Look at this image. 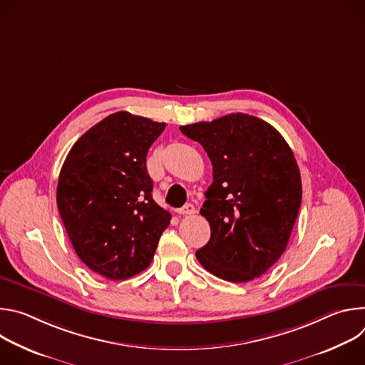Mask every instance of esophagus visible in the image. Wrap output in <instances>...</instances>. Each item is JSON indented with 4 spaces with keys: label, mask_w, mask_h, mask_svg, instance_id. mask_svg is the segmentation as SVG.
<instances>
[{
    "label": "esophagus",
    "mask_w": 365,
    "mask_h": 365,
    "mask_svg": "<svg viewBox=\"0 0 365 365\" xmlns=\"http://www.w3.org/2000/svg\"><path fill=\"white\" fill-rule=\"evenodd\" d=\"M195 206L192 205V203H186L183 207H180V210L178 211L180 215H183V217H186V215H192V214H195Z\"/></svg>",
    "instance_id": "esophagus-1"
}]
</instances>
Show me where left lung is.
I'll return each mask as SVG.
<instances>
[{"label": "left lung", "instance_id": "left-lung-1", "mask_svg": "<svg viewBox=\"0 0 365 365\" xmlns=\"http://www.w3.org/2000/svg\"><path fill=\"white\" fill-rule=\"evenodd\" d=\"M179 130L212 163L200 207L211 238L196 251L199 263L232 283L263 276L284 252L302 202L292 148L269 123L242 113Z\"/></svg>", "mask_w": 365, "mask_h": 365}]
</instances>
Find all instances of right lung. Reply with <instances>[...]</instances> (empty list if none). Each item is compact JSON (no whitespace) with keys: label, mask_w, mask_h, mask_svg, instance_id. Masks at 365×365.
<instances>
[{"label":"right lung","mask_w":365,"mask_h":365,"mask_svg":"<svg viewBox=\"0 0 365 365\" xmlns=\"http://www.w3.org/2000/svg\"><path fill=\"white\" fill-rule=\"evenodd\" d=\"M166 124L120 111L89 128L62 166L56 200L82 262L110 280L145 270L172 215L154 202L145 155Z\"/></svg>","instance_id":"1"}]
</instances>
